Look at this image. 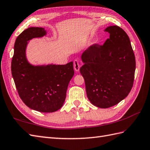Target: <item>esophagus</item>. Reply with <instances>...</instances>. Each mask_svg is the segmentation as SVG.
I'll list each match as a JSON object with an SVG mask.
<instances>
[{
  "instance_id": "1",
  "label": "esophagus",
  "mask_w": 150,
  "mask_h": 150,
  "mask_svg": "<svg viewBox=\"0 0 150 150\" xmlns=\"http://www.w3.org/2000/svg\"><path fill=\"white\" fill-rule=\"evenodd\" d=\"M74 69H75V70L76 71H79L80 67V64H79V61H78L77 59H75V60L74 61Z\"/></svg>"
}]
</instances>
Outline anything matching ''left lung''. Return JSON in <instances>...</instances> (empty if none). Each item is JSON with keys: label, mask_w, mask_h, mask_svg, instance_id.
Returning <instances> with one entry per match:
<instances>
[{"label": "left lung", "mask_w": 150, "mask_h": 150, "mask_svg": "<svg viewBox=\"0 0 150 150\" xmlns=\"http://www.w3.org/2000/svg\"><path fill=\"white\" fill-rule=\"evenodd\" d=\"M110 38L103 45L94 44L81 56L80 72L85 80L87 98L93 105L107 108L125 99L133 86L136 60L124 30L110 26Z\"/></svg>", "instance_id": "obj_1"}]
</instances>
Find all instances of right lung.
I'll return each mask as SVG.
<instances>
[{"label":"right lung","mask_w":150,"mask_h":150,"mask_svg":"<svg viewBox=\"0 0 150 150\" xmlns=\"http://www.w3.org/2000/svg\"><path fill=\"white\" fill-rule=\"evenodd\" d=\"M44 28L25 30L15 41L11 73L20 98L32 110L54 112L64 104L68 83L74 75L73 62L66 64L34 66L26 56L28 42L46 35Z\"/></svg>","instance_id":"add662e5"}]
</instances>
